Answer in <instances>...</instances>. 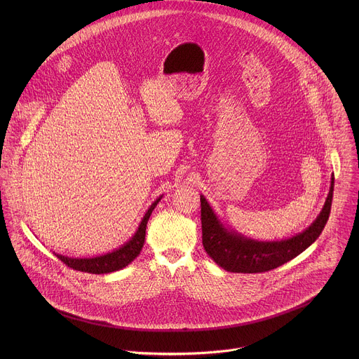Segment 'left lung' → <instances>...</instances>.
<instances>
[{
  "mask_svg": "<svg viewBox=\"0 0 359 359\" xmlns=\"http://www.w3.org/2000/svg\"><path fill=\"white\" fill-rule=\"evenodd\" d=\"M334 177L329 195L316 219L302 233L276 242H258L226 229L218 219L205 196H201L203 248L221 268L238 273L271 271L303 253L322 233L330 214Z\"/></svg>",
  "mask_w": 359,
  "mask_h": 359,
  "instance_id": "1",
  "label": "left lung"
}]
</instances>
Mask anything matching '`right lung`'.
Returning a JSON list of instances; mask_svg holds the SVG:
<instances>
[{"instance_id":"obj_1","label":"right lung","mask_w":359,"mask_h":359,"mask_svg":"<svg viewBox=\"0 0 359 359\" xmlns=\"http://www.w3.org/2000/svg\"><path fill=\"white\" fill-rule=\"evenodd\" d=\"M160 199H161V196L157 198L152 205L148 208V211L145 212L134 236L127 243H124L121 248L113 250L111 253H106L102 256L93 257V258H72V257L60 256L56 253H55V256L57 257L67 266H70L76 271L88 272V273H98V275L109 273V272H114V271H118V269L127 266L131 261L135 259V257H138L144 248L147 224H148V219H149L154 207L160 202Z\"/></svg>"}]
</instances>
